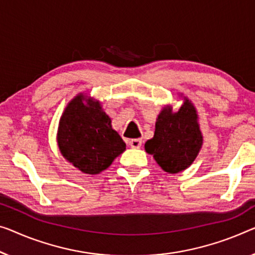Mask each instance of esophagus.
<instances>
[{
	"instance_id": "34e87169",
	"label": "esophagus",
	"mask_w": 255,
	"mask_h": 255,
	"mask_svg": "<svg viewBox=\"0 0 255 255\" xmlns=\"http://www.w3.org/2000/svg\"><path fill=\"white\" fill-rule=\"evenodd\" d=\"M129 145H130L132 149H139V147L142 146V139H139V138L130 139L129 140Z\"/></svg>"
}]
</instances>
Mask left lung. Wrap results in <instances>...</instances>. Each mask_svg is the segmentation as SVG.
I'll return each mask as SVG.
<instances>
[{
    "instance_id": "obj_1",
    "label": "left lung",
    "mask_w": 255,
    "mask_h": 255,
    "mask_svg": "<svg viewBox=\"0 0 255 255\" xmlns=\"http://www.w3.org/2000/svg\"><path fill=\"white\" fill-rule=\"evenodd\" d=\"M180 96L183 103L176 111L169 104L161 109L153 137L144 145L161 169L169 174L183 172L191 166L204 143L195 105L183 94Z\"/></svg>"
}]
</instances>
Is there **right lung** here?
Listing matches in <instances>:
<instances>
[{
  "instance_id": "obj_1",
  "label": "right lung",
  "mask_w": 255,
  "mask_h": 255,
  "mask_svg": "<svg viewBox=\"0 0 255 255\" xmlns=\"http://www.w3.org/2000/svg\"><path fill=\"white\" fill-rule=\"evenodd\" d=\"M111 123L100 101L78 94L59 119L56 138L60 153L82 173L97 175L103 172L126 150V143Z\"/></svg>"
}]
</instances>
